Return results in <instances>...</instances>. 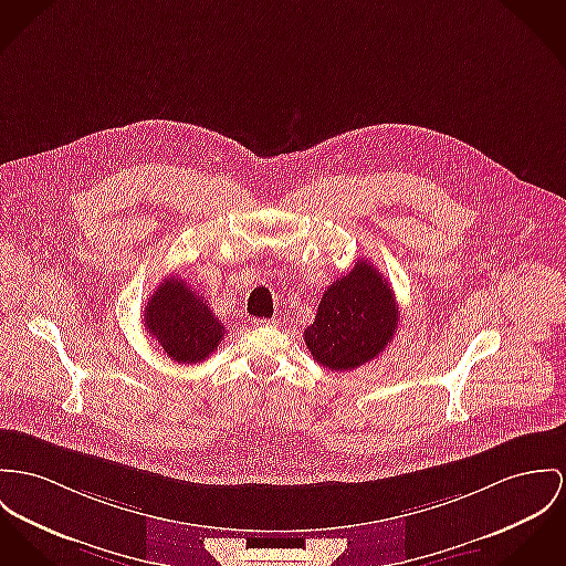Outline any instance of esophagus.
Segmentation results:
<instances>
[{"label": "esophagus", "mask_w": 566, "mask_h": 566, "mask_svg": "<svg viewBox=\"0 0 566 566\" xmlns=\"http://www.w3.org/2000/svg\"><path fill=\"white\" fill-rule=\"evenodd\" d=\"M252 325H254V327H259V329H264V327H275V321H266V318H254V321H252Z\"/></svg>", "instance_id": "1"}]
</instances>
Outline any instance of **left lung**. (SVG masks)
I'll return each mask as SVG.
<instances>
[{"instance_id": "obj_1", "label": "left lung", "mask_w": 566, "mask_h": 566, "mask_svg": "<svg viewBox=\"0 0 566 566\" xmlns=\"http://www.w3.org/2000/svg\"><path fill=\"white\" fill-rule=\"evenodd\" d=\"M398 305L386 277L359 259L321 297L305 347L329 370H353L375 359L394 338Z\"/></svg>"}]
</instances>
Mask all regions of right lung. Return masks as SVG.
Wrapping results in <instances>:
<instances>
[{
	"label": "right lung",
	"instance_id": "obj_1",
	"mask_svg": "<svg viewBox=\"0 0 566 566\" xmlns=\"http://www.w3.org/2000/svg\"><path fill=\"white\" fill-rule=\"evenodd\" d=\"M146 332L178 364L207 359L226 336L209 302L185 280L166 277L144 310Z\"/></svg>",
	"mask_w": 566,
	"mask_h": 566
}]
</instances>
